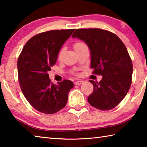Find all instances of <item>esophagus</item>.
<instances>
[{
    "instance_id": "34e87169",
    "label": "esophagus",
    "mask_w": 147,
    "mask_h": 147,
    "mask_svg": "<svg viewBox=\"0 0 147 147\" xmlns=\"http://www.w3.org/2000/svg\"><path fill=\"white\" fill-rule=\"evenodd\" d=\"M84 83L83 81H77L76 82H75V84L76 85H81Z\"/></svg>"
}]
</instances>
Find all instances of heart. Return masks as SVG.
<instances>
[{
	"instance_id": "b5f03b06",
	"label": "heart",
	"mask_w": 147,
	"mask_h": 147,
	"mask_svg": "<svg viewBox=\"0 0 147 147\" xmlns=\"http://www.w3.org/2000/svg\"><path fill=\"white\" fill-rule=\"evenodd\" d=\"M86 46V45H84V44L83 43V42H76L75 45H74V48H75V50H78V49H79V48L83 47V46ZM63 53H64V48L61 49V51H59V55H58V57L59 59L61 58V57H62V55H63Z\"/></svg>"
}]
</instances>
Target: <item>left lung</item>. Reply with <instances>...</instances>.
Here are the masks:
<instances>
[{
  "label": "left lung",
  "instance_id": "1",
  "mask_svg": "<svg viewBox=\"0 0 147 147\" xmlns=\"http://www.w3.org/2000/svg\"><path fill=\"white\" fill-rule=\"evenodd\" d=\"M72 37L86 44L90 67L102 76L99 83L90 80L94 91L88 102L99 110L112 109L126 96L132 83V63L125 45L114 33L98 28L78 29Z\"/></svg>",
  "mask_w": 147,
  "mask_h": 147
}]
</instances>
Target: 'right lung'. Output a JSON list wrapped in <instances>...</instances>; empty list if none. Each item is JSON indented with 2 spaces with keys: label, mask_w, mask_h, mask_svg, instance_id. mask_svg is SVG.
Instances as JSON below:
<instances>
[{
  "label": "right lung",
  "mask_w": 147,
  "mask_h": 147,
  "mask_svg": "<svg viewBox=\"0 0 147 147\" xmlns=\"http://www.w3.org/2000/svg\"><path fill=\"white\" fill-rule=\"evenodd\" d=\"M75 29L51 30L28 41L17 62L20 88L30 104L44 114L57 112L66 106L73 82L51 83L48 71L56 63L59 51Z\"/></svg>",
  "instance_id": "right-lung-1"
}]
</instances>
